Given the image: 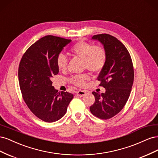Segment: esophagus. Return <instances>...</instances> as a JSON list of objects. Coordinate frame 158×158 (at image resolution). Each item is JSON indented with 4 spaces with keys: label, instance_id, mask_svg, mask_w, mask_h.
I'll use <instances>...</instances> for the list:
<instances>
[{
    "label": "esophagus",
    "instance_id": "34e87169",
    "mask_svg": "<svg viewBox=\"0 0 158 158\" xmlns=\"http://www.w3.org/2000/svg\"><path fill=\"white\" fill-rule=\"evenodd\" d=\"M85 94H86V92L84 90H79L77 92H76V95H77L79 97H83Z\"/></svg>",
    "mask_w": 158,
    "mask_h": 158
}]
</instances>
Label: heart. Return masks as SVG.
Listing matches in <instances>:
<instances>
[{"label":"heart","mask_w":158,"mask_h":158,"mask_svg":"<svg viewBox=\"0 0 158 158\" xmlns=\"http://www.w3.org/2000/svg\"><path fill=\"white\" fill-rule=\"evenodd\" d=\"M70 51L73 55L84 60V66L92 72L101 71L107 60L105 49L101 47L95 46L85 41H79L72 47ZM56 66L59 70L64 71L68 66V59L63 54L56 57ZM89 79L87 74H78L71 78V82L78 87H84Z\"/></svg>","instance_id":"1"}]
</instances>
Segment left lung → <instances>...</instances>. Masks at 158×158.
<instances>
[{
    "label": "left lung",
    "mask_w": 158,
    "mask_h": 158,
    "mask_svg": "<svg viewBox=\"0 0 158 158\" xmlns=\"http://www.w3.org/2000/svg\"><path fill=\"white\" fill-rule=\"evenodd\" d=\"M92 40L103 45L107 60L98 77L106 92H92L95 102L89 110L95 117L109 119L121 111L130 96L134 82L133 64L125 46L116 37L104 33L95 35Z\"/></svg>",
    "instance_id": "left-lung-1"
}]
</instances>
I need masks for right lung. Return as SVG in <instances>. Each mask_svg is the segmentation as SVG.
Returning a JSON list of instances; mask_svg holds the SVG:
<instances>
[{
    "instance_id": "right-lung-1",
    "label": "right lung",
    "mask_w": 158,
    "mask_h": 158,
    "mask_svg": "<svg viewBox=\"0 0 158 158\" xmlns=\"http://www.w3.org/2000/svg\"><path fill=\"white\" fill-rule=\"evenodd\" d=\"M70 42L52 35L42 37L26 51L19 65L23 99L30 111L45 122L52 123L63 117L74 97L67 92H58L51 81L59 72L56 57Z\"/></svg>"
}]
</instances>
